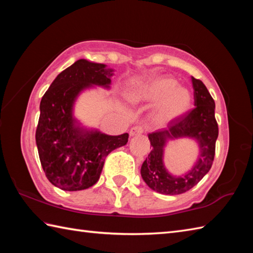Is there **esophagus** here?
Masks as SVG:
<instances>
[{
	"label": "esophagus",
	"instance_id": "34e87169",
	"mask_svg": "<svg viewBox=\"0 0 253 253\" xmlns=\"http://www.w3.org/2000/svg\"><path fill=\"white\" fill-rule=\"evenodd\" d=\"M143 130H144V128L142 126H133V127H131V129L129 131V135L131 137L140 136L141 133L143 132Z\"/></svg>",
	"mask_w": 253,
	"mask_h": 253
}]
</instances>
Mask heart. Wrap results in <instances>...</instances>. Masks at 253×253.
Listing matches in <instances>:
<instances>
[{
	"mask_svg": "<svg viewBox=\"0 0 253 253\" xmlns=\"http://www.w3.org/2000/svg\"><path fill=\"white\" fill-rule=\"evenodd\" d=\"M132 102L158 103L154 120L166 124L185 115L192 105V94L189 90L179 87L178 82L170 76H162L150 80L130 94Z\"/></svg>",
	"mask_w": 253,
	"mask_h": 253,
	"instance_id": "b5f03b06",
	"label": "heart"
}]
</instances>
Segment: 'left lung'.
<instances>
[{
	"label": "left lung",
	"mask_w": 253,
	"mask_h": 253,
	"mask_svg": "<svg viewBox=\"0 0 253 253\" xmlns=\"http://www.w3.org/2000/svg\"><path fill=\"white\" fill-rule=\"evenodd\" d=\"M195 109L169 123L168 128L149 133L151 152L141 166V176L152 190L162 195H180L195 187L211 169L215 155L218 125L215 102L200 79L191 77ZM181 136L195 137L201 144V158L195 168L185 176H171L163 165L166 140Z\"/></svg>",
	"instance_id": "8db88e82"
}]
</instances>
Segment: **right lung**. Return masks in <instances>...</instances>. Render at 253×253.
Wrapping results in <instances>:
<instances>
[{
  "instance_id": "1",
  "label": "right lung",
  "mask_w": 253,
  "mask_h": 253,
  "mask_svg": "<svg viewBox=\"0 0 253 253\" xmlns=\"http://www.w3.org/2000/svg\"><path fill=\"white\" fill-rule=\"evenodd\" d=\"M113 69L78 60L54 79L42 96L36 142L40 162L52 185L65 191L88 189L99 180L105 158L125 146L128 133L107 136L75 125L73 104L91 84L109 87Z\"/></svg>"
}]
</instances>
